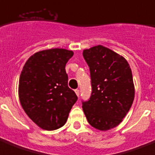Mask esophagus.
Returning a JSON list of instances; mask_svg holds the SVG:
<instances>
[{"label":"esophagus","instance_id":"1","mask_svg":"<svg viewBox=\"0 0 155 155\" xmlns=\"http://www.w3.org/2000/svg\"><path fill=\"white\" fill-rule=\"evenodd\" d=\"M75 93H76V95L78 97H79V95H80V91H79L78 89H75Z\"/></svg>","mask_w":155,"mask_h":155}]
</instances>
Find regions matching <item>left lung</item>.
<instances>
[{
    "label": "left lung",
    "instance_id": "8db88e82",
    "mask_svg": "<svg viewBox=\"0 0 155 155\" xmlns=\"http://www.w3.org/2000/svg\"><path fill=\"white\" fill-rule=\"evenodd\" d=\"M90 70L92 93L82 108L89 124L100 131L118 126L135 98L132 73L120 54L98 45L83 51Z\"/></svg>",
    "mask_w": 155,
    "mask_h": 155
}]
</instances>
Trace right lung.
Masks as SVG:
<instances>
[{
  "mask_svg": "<svg viewBox=\"0 0 155 155\" xmlns=\"http://www.w3.org/2000/svg\"><path fill=\"white\" fill-rule=\"evenodd\" d=\"M74 55L62 48L43 50L31 56L19 80V99L29 118L40 128L62 127L78 100L68 87L66 64Z\"/></svg>",
  "mask_w": 155,
  "mask_h": 155,
  "instance_id": "right-lung-1",
  "label": "right lung"
}]
</instances>
